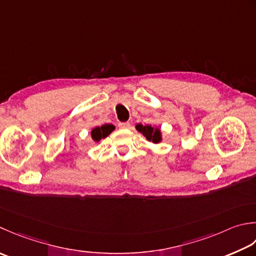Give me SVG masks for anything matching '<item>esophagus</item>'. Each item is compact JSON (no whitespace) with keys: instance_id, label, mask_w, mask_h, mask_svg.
I'll use <instances>...</instances> for the list:
<instances>
[{"instance_id":"34e87169","label":"esophagus","mask_w":256,"mask_h":256,"mask_svg":"<svg viewBox=\"0 0 256 256\" xmlns=\"http://www.w3.org/2000/svg\"><path fill=\"white\" fill-rule=\"evenodd\" d=\"M130 126H131V124H130L128 122H120L118 123L120 128H130Z\"/></svg>"}]
</instances>
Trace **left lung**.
Wrapping results in <instances>:
<instances>
[{"instance_id":"1","label":"left lung","mask_w":256,"mask_h":256,"mask_svg":"<svg viewBox=\"0 0 256 256\" xmlns=\"http://www.w3.org/2000/svg\"><path fill=\"white\" fill-rule=\"evenodd\" d=\"M136 130L138 132H141L145 138H146L148 141H151L155 144L162 141L161 130H160L158 128H154V126H152V125L138 124Z\"/></svg>"}]
</instances>
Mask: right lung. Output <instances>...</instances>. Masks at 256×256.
<instances>
[{"label":"right lung","instance_id":"right-lung-1","mask_svg":"<svg viewBox=\"0 0 256 256\" xmlns=\"http://www.w3.org/2000/svg\"><path fill=\"white\" fill-rule=\"evenodd\" d=\"M114 125L112 124H104L102 126H96L92 128L91 131V136L94 142H100L102 138H105L110 135L113 130H114Z\"/></svg>","mask_w":256,"mask_h":256}]
</instances>
